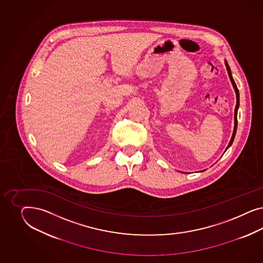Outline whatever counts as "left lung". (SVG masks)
<instances>
[{"instance_id": "1", "label": "left lung", "mask_w": 263, "mask_h": 263, "mask_svg": "<svg viewBox=\"0 0 263 263\" xmlns=\"http://www.w3.org/2000/svg\"><path fill=\"white\" fill-rule=\"evenodd\" d=\"M224 64H226V66H227V70H228V73H229V77H230L231 84H232L233 88H234V90H235V93H236V99H237V100H236L235 110H234V129H233V133H232V137H231L230 143H229V145H228V147H227V149H228V148L231 146V144H232V143H233L234 137H235V134H236V130H237V111H238L239 108V90L238 88H237V86H236V84H235V82H234V80L232 78L231 68H230V66H229V64H228V62H227V61H224Z\"/></svg>"}]
</instances>
